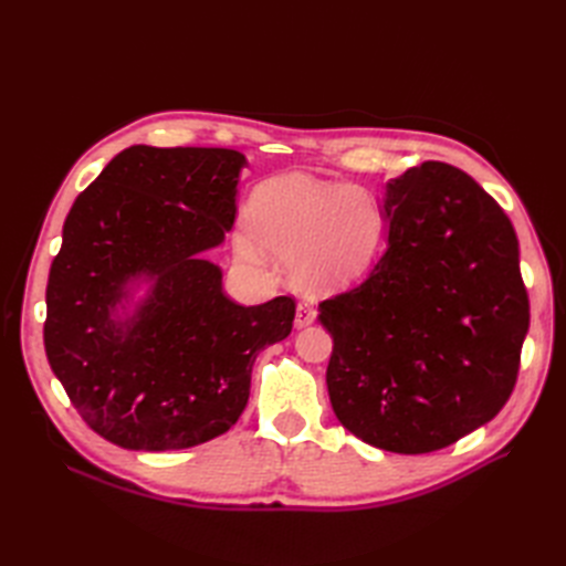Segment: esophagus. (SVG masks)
<instances>
[{
    "label": "esophagus",
    "instance_id": "34e87169",
    "mask_svg": "<svg viewBox=\"0 0 566 566\" xmlns=\"http://www.w3.org/2000/svg\"><path fill=\"white\" fill-rule=\"evenodd\" d=\"M316 306L310 302H300L297 304V316H295V325L297 328H306V325H312L316 321Z\"/></svg>",
    "mask_w": 566,
    "mask_h": 566
}]
</instances>
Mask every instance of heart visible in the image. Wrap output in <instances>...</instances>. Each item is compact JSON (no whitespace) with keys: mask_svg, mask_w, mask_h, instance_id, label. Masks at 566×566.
Masks as SVG:
<instances>
[{"mask_svg":"<svg viewBox=\"0 0 566 566\" xmlns=\"http://www.w3.org/2000/svg\"><path fill=\"white\" fill-rule=\"evenodd\" d=\"M248 227L255 238H238V254L260 262L262 250L295 260L297 279L333 290L361 279L380 254L387 235L382 200L368 188L287 175L252 193Z\"/></svg>","mask_w":566,"mask_h":566,"instance_id":"obj_1","label":"heart"}]
</instances>
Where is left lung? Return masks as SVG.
<instances>
[{
    "label": "left lung",
    "instance_id": "8db88e82",
    "mask_svg": "<svg viewBox=\"0 0 566 566\" xmlns=\"http://www.w3.org/2000/svg\"><path fill=\"white\" fill-rule=\"evenodd\" d=\"M387 250L318 304L337 420L391 453L447 449L499 416L528 331L520 243L462 169L427 160L387 184Z\"/></svg>",
    "mask_w": 566,
    "mask_h": 566
}]
</instances>
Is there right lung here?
<instances>
[{
    "label": "right lung",
    "instance_id": "obj_1",
    "mask_svg": "<svg viewBox=\"0 0 566 566\" xmlns=\"http://www.w3.org/2000/svg\"><path fill=\"white\" fill-rule=\"evenodd\" d=\"M243 165L231 148L129 146L65 217L44 349L82 420L115 447L179 451L224 434L256 354L293 331V297L235 304L202 260L233 227ZM139 277L149 295L119 319Z\"/></svg>",
    "mask_w": 566,
    "mask_h": 566
}]
</instances>
